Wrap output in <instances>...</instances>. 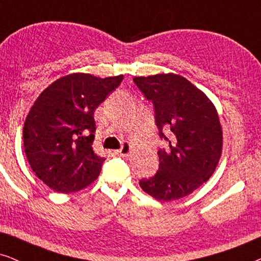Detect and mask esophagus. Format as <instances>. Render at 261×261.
Listing matches in <instances>:
<instances>
[{
  "label": "esophagus",
  "instance_id": "34e87169",
  "mask_svg": "<svg viewBox=\"0 0 261 261\" xmlns=\"http://www.w3.org/2000/svg\"><path fill=\"white\" fill-rule=\"evenodd\" d=\"M129 152H130V144L129 142H123L122 147L116 151V154L126 158V156H128V154H129Z\"/></svg>",
  "mask_w": 261,
  "mask_h": 261
}]
</instances>
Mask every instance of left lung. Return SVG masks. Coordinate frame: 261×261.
I'll return each mask as SVG.
<instances>
[{
	"mask_svg": "<svg viewBox=\"0 0 261 261\" xmlns=\"http://www.w3.org/2000/svg\"><path fill=\"white\" fill-rule=\"evenodd\" d=\"M133 81L153 103L159 137L170 147L159 148L158 171L139 184L158 201L185 197L212 177L222 153V128L215 107L178 74L135 77Z\"/></svg>",
	"mask_w": 261,
	"mask_h": 261,
	"instance_id": "left-lung-1",
	"label": "left lung"
}]
</instances>
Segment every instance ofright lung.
I'll return each mask as SVG.
<instances>
[{
	"label": "right lung",
	"instance_id": "right-lung-1",
	"mask_svg": "<svg viewBox=\"0 0 261 261\" xmlns=\"http://www.w3.org/2000/svg\"><path fill=\"white\" fill-rule=\"evenodd\" d=\"M122 80V74H67L34 102L23 126L24 153L37 177L52 190L70 194L98 177L106 159L92 148L94 113Z\"/></svg>",
	"mask_w": 261,
	"mask_h": 261
}]
</instances>
